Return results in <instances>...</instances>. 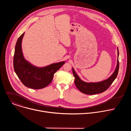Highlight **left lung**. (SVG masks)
Wrapping results in <instances>:
<instances>
[{
  "label": "left lung",
  "mask_w": 131,
  "mask_h": 131,
  "mask_svg": "<svg viewBox=\"0 0 131 131\" xmlns=\"http://www.w3.org/2000/svg\"><path fill=\"white\" fill-rule=\"evenodd\" d=\"M118 56L119 51L118 49V60L116 68L114 72L109 78L101 82L95 83L85 82L80 79L72 68L73 75L74 77V83H75L76 87L80 92L84 94L88 95L99 94V93H103L107 90L117 77L119 68Z\"/></svg>",
  "instance_id": "left-lung-1"
}]
</instances>
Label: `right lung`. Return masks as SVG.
<instances>
[{"instance_id": "obj_1", "label": "right lung", "mask_w": 131, "mask_h": 131, "mask_svg": "<svg viewBox=\"0 0 131 131\" xmlns=\"http://www.w3.org/2000/svg\"><path fill=\"white\" fill-rule=\"evenodd\" d=\"M24 32L16 43L13 58L14 70L22 83L32 89H40L48 86L52 81L54 74L65 62L54 63L44 67H37L24 59L22 50V41Z\"/></svg>"}]
</instances>
